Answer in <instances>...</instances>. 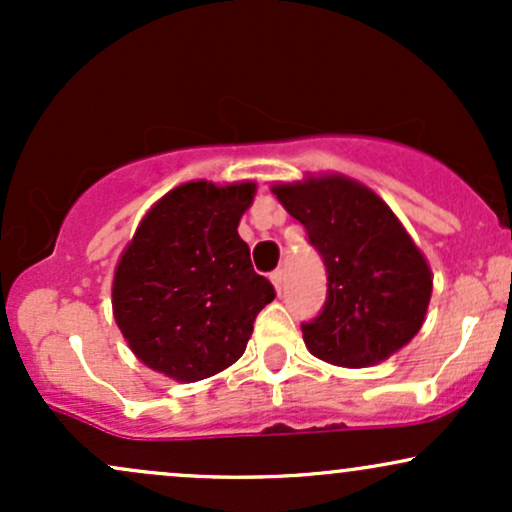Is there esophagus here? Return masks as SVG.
I'll use <instances>...</instances> for the list:
<instances>
[{
  "mask_svg": "<svg viewBox=\"0 0 512 512\" xmlns=\"http://www.w3.org/2000/svg\"><path fill=\"white\" fill-rule=\"evenodd\" d=\"M269 279H272V284H274L276 293L284 291V269H274V272H272V276H269Z\"/></svg>",
  "mask_w": 512,
  "mask_h": 512,
  "instance_id": "34e87169",
  "label": "esophagus"
}]
</instances>
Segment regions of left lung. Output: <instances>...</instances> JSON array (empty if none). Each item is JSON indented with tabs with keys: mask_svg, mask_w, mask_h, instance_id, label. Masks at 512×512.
<instances>
[{
	"mask_svg": "<svg viewBox=\"0 0 512 512\" xmlns=\"http://www.w3.org/2000/svg\"><path fill=\"white\" fill-rule=\"evenodd\" d=\"M272 192L308 231L327 267V303L303 325L320 361L378 366L424 325L433 274L385 199L342 173L276 182Z\"/></svg>",
	"mask_w": 512,
	"mask_h": 512,
	"instance_id": "1",
	"label": "left lung"
}]
</instances>
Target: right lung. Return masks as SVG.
<instances>
[{
    "instance_id": "obj_1",
    "label": "right lung",
    "mask_w": 512,
    "mask_h": 512,
    "mask_svg": "<svg viewBox=\"0 0 512 512\" xmlns=\"http://www.w3.org/2000/svg\"><path fill=\"white\" fill-rule=\"evenodd\" d=\"M255 192L250 180L182 182L146 211L117 260V327L146 368L175 383L233 366L257 313L274 301L238 236Z\"/></svg>"
}]
</instances>
